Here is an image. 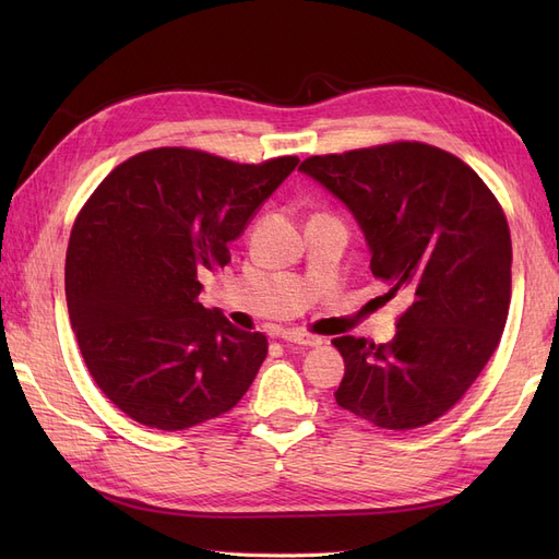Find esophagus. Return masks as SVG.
<instances>
[{
	"mask_svg": "<svg viewBox=\"0 0 559 559\" xmlns=\"http://www.w3.org/2000/svg\"><path fill=\"white\" fill-rule=\"evenodd\" d=\"M280 337L286 343L302 345V347H319L321 345L319 335H312V333H306V331H282Z\"/></svg>",
	"mask_w": 559,
	"mask_h": 559,
	"instance_id": "34e87169",
	"label": "esophagus"
}]
</instances>
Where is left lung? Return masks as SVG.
Here are the masks:
<instances>
[{
  "mask_svg": "<svg viewBox=\"0 0 559 559\" xmlns=\"http://www.w3.org/2000/svg\"><path fill=\"white\" fill-rule=\"evenodd\" d=\"M298 170L357 218L384 296L408 300L392 343L335 337L337 405L380 429L431 425L476 382L509 317L513 247L499 200L464 160L425 142L310 156Z\"/></svg>",
  "mask_w": 559,
  "mask_h": 559,
  "instance_id": "left-lung-1",
  "label": "left lung"
}]
</instances>
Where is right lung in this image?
I'll list each match as a JSON object with an SVG mask.
<instances>
[{
  "label": "right lung",
  "mask_w": 559,
  "mask_h": 559,
  "mask_svg": "<svg viewBox=\"0 0 559 559\" xmlns=\"http://www.w3.org/2000/svg\"><path fill=\"white\" fill-rule=\"evenodd\" d=\"M296 165L160 146L116 165L86 200L67 245V310L88 373L118 411L181 431L247 394L267 337L202 306L200 273L230 263L228 245Z\"/></svg>",
  "instance_id": "right-lung-1"
}]
</instances>
